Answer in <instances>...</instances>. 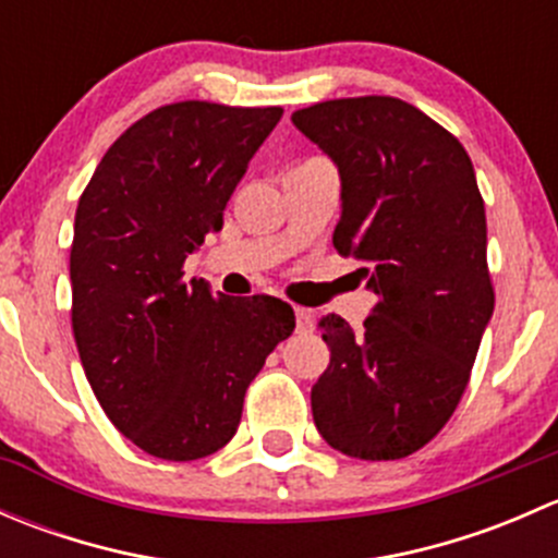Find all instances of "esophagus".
<instances>
[{"instance_id":"1","label":"esophagus","mask_w":558,"mask_h":558,"mask_svg":"<svg viewBox=\"0 0 558 558\" xmlns=\"http://www.w3.org/2000/svg\"><path fill=\"white\" fill-rule=\"evenodd\" d=\"M313 329H315L313 313L305 311V307H296V331H302V335H311Z\"/></svg>"}]
</instances>
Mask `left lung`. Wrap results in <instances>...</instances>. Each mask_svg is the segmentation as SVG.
Masks as SVG:
<instances>
[{
    "label": "left lung",
    "instance_id": "obj_1",
    "mask_svg": "<svg viewBox=\"0 0 558 558\" xmlns=\"http://www.w3.org/2000/svg\"><path fill=\"white\" fill-rule=\"evenodd\" d=\"M337 165L340 256L367 262L373 313L320 318L331 359L313 386L320 437L353 459H404L453 415L494 313L486 207L464 145L397 97L329 99L291 116Z\"/></svg>",
    "mask_w": 558,
    "mask_h": 558
}]
</instances>
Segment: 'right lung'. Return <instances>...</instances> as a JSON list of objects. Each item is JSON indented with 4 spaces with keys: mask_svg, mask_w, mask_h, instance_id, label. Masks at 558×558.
<instances>
[{
    "mask_svg": "<svg viewBox=\"0 0 558 558\" xmlns=\"http://www.w3.org/2000/svg\"><path fill=\"white\" fill-rule=\"evenodd\" d=\"M283 107L172 102L107 148L75 213L72 331L99 404L145 453L191 461L227 446L245 391L294 331L275 296L229 300L183 280Z\"/></svg>",
    "mask_w": 558,
    "mask_h": 558,
    "instance_id": "1",
    "label": "right lung"
}]
</instances>
